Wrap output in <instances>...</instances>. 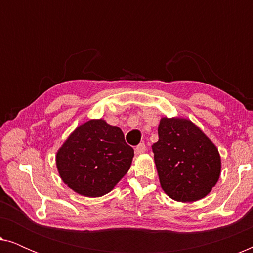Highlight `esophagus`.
<instances>
[{"instance_id": "1", "label": "esophagus", "mask_w": 253, "mask_h": 253, "mask_svg": "<svg viewBox=\"0 0 253 253\" xmlns=\"http://www.w3.org/2000/svg\"><path fill=\"white\" fill-rule=\"evenodd\" d=\"M145 151H146V145H145L144 143H140L139 145H137V146H136V153L137 154H143Z\"/></svg>"}]
</instances>
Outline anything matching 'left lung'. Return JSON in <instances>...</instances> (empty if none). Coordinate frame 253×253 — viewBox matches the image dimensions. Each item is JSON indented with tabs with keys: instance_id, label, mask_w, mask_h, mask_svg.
<instances>
[{
	"instance_id": "left-lung-1",
	"label": "left lung",
	"mask_w": 253,
	"mask_h": 253,
	"mask_svg": "<svg viewBox=\"0 0 253 253\" xmlns=\"http://www.w3.org/2000/svg\"><path fill=\"white\" fill-rule=\"evenodd\" d=\"M152 145L161 188L177 202L209 195L220 177L221 160L212 141L191 121L161 119Z\"/></svg>"
}]
</instances>
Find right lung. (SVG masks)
<instances>
[{"label":"right lung","mask_w":253,"mask_h":253,"mask_svg":"<svg viewBox=\"0 0 253 253\" xmlns=\"http://www.w3.org/2000/svg\"><path fill=\"white\" fill-rule=\"evenodd\" d=\"M133 148L122 130L103 120L82 124L56 155L61 178L79 195L101 197L112 191L129 170Z\"/></svg>","instance_id":"obj_1"}]
</instances>
